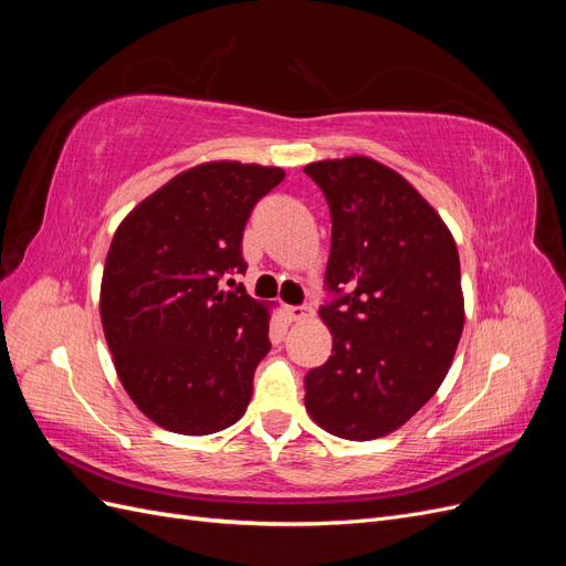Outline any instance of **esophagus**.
<instances>
[{"mask_svg":"<svg viewBox=\"0 0 566 566\" xmlns=\"http://www.w3.org/2000/svg\"><path fill=\"white\" fill-rule=\"evenodd\" d=\"M287 318L290 321H310L314 318L312 306H287Z\"/></svg>","mask_w":566,"mask_h":566,"instance_id":"1","label":"esophagus"}]
</instances>
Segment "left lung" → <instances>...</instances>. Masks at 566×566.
Segmentation results:
<instances>
[{
	"label": "left lung",
	"mask_w": 566,
	"mask_h": 566,
	"mask_svg": "<svg viewBox=\"0 0 566 566\" xmlns=\"http://www.w3.org/2000/svg\"><path fill=\"white\" fill-rule=\"evenodd\" d=\"M304 172L331 208L325 287L337 295L318 312L333 354L306 373L304 406L325 432L370 441L413 418L453 364L465 325L458 248L432 205L378 160Z\"/></svg>",
	"instance_id": "1"
}]
</instances>
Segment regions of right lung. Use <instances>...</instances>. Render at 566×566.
<instances>
[{"instance_id":"add662e5","label":"right lung","mask_w":566,"mask_h":566,"mask_svg":"<svg viewBox=\"0 0 566 566\" xmlns=\"http://www.w3.org/2000/svg\"><path fill=\"white\" fill-rule=\"evenodd\" d=\"M283 177L281 167L233 160L196 165L136 205L113 235L101 323L119 382L163 430L202 437L245 413L271 316L243 285L221 290V276L248 269L243 229Z\"/></svg>"}]
</instances>
